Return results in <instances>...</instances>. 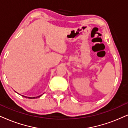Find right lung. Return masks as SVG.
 <instances>
[{
  "mask_svg": "<svg viewBox=\"0 0 128 128\" xmlns=\"http://www.w3.org/2000/svg\"><path fill=\"white\" fill-rule=\"evenodd\" d=\"M24 96V97H25V98H30V99H31V98H40V96H41V95H40V96H37V97H26V96Z\"/></svg>",
  "mask_w": 128,
  "mask_h": 128,
  "instance_id": "1",
  "label": "right lung"
}]
</instances>
